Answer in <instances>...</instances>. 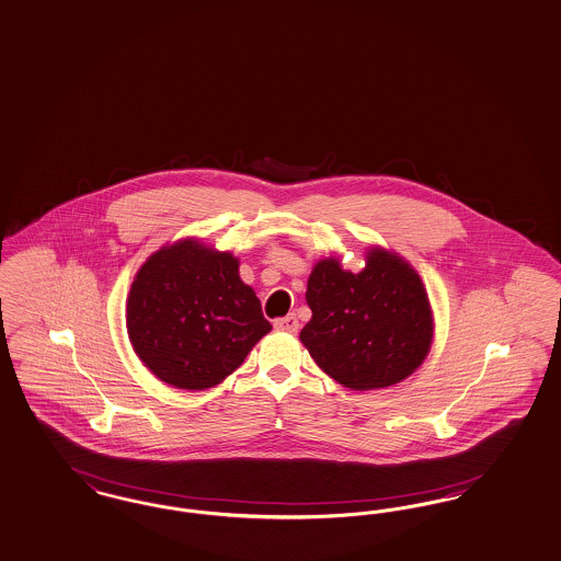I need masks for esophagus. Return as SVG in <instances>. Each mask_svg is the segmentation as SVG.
Listing matches in <instances>:
<instances>
[{
    "label": "esophagus",
    "mask_w": 561,
    "mask_h": 561,
    "mask_svg": "<svg viewBox=\"0 0 561 561\" xmlns=\"http://www.w3.org/2000/svg\"><path fill=\"white\" fill-rule=\"evenodd\" d=\"M273 325H275L277 331H288V333H296L298 328H300V325H298V319H296V314H294V312L288 314V317H282V319H277Z\"/></svg>",
    "instance_id": "esophagus-1"
}]
</instances>
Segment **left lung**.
I'll list each match as a JSON object with an SVG mask.
<instances>
[{"mask_svg":"<svg viewBox=\"0 0 561 561\" xmlns=\"http://www.w3.org/2000/svg\"><path fill=\"white\" fill-rule=\"evenodd\" d=\"M312 317L300 342L331 379L356 391L400 383L423 365L433 312L419 273L383 249L367 252L360 273L337 259L314 265L307 286Z\"/></svg>","mask_w":561,"mask_h":561,"instance_id":"1","label":"left lung"}]
</instances>
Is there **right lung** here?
<instances>
[{
    "label": "right lung",
    "instance_id": "1",
    "mask_svg": "<svg viewBox=\"0 0 561 561\" xmlns=\"http://www.w3.org/2000/svg\"><path fill=\"white\" fill-rule=\"evenodd\" d=\"M128 337L145 367L178 389H207L240 367L271 331L238 259L186 238L154 252L136 273Z\"/></svg>",
    "mask_w": 561,
    "mask_h": 561
}]
</instances>
